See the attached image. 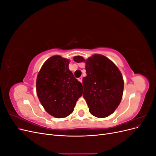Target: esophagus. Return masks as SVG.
<instances>
[{"label":"esophagus","instance_id":"34e87169","mask_svg":"<svg viewBox=\"0 0 156 156\" xmlns=\"http://www.w3.org/2000/svg\"><path fill=\"white\" fill-rule=\"evenodd\" d=\"M78 80H79V81L80 82L82 83V81H83V77H81L78 78Z\"/></svg>","mask_w":156,"mask_h":156}]
</instances>
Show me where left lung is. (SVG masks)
Returning a JSON list of instances; mask_svg holds the SVG:
<instances>
[{
    "instance_id": "obj_1",
    "label": "left lung",
    "mask_w": 156,
    "mask_h": 156,
    "mask_svg": "<svg viewBox=\"0 0 156 156\" xmlns=\"http://www.w3.org/2000/svg\"><path fill=\"white\" fill-rule=\"evenodd\" d=\"M73 60L86 64L83 98L90 112L98 118L108 116L119 105L123 94L124 80L120 70L111 60L101 55H94L87 60L76 56Z\"/></svg>"
}]
</instances>
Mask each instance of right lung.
Segmentation results:
<instances>
[{"label": "right lung", "instance_id": "obj_1", "mask_svg": "<svg viewBox=\"0 0 156 156\" xmlns=\"http://www.w3.org/2000/svg\"><path fill=\"white\" fill-rule=\"evenodd\" d=\"M69 60L51 56L42 66L36 79L37 97L45 110L55 118H65L73 111L83 85L69 69Z\"/></svg>", "mask_w": 156, "mask_h": 156}]
</instances>
